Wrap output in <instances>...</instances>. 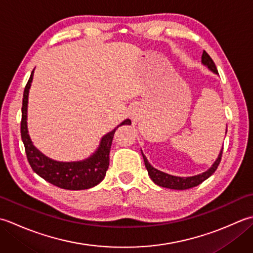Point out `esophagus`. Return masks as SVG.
<instances>
[{"instance_id":"obj_1","label":"esophagus","mask_w":253,"mask_h":253,"mask_svg":"<svg viewBox=\"0 0 253 253\" xmlns=\"http://www.w3.org/2000/svg\"><path fill=\"white\" fill-rule=\"evenodd\" d=\"M140 113H141L140 107L138 105H132L129 109V112H128V115H129L131 120H136V118L140 116Z\"/></svg>"}]
</instances>
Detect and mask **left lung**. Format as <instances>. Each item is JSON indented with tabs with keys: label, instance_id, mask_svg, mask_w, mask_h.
I'll list each match as a JSON object with an SVG mask.
<instances>
[{
	"label": "left lung",
	"instance_id": "obj_1",
	"mask_svg": "<svg viewBox=\"0 0 253 253\" xmlns=\"http://www.w3.org/2000/svg\"><path fill=\"white\" fill-rule=\"evenodd\" d=\"M201 62L203 65H206L210 69V71L215 73V74H218L215 64H214L213 60L210 57V55L206 51H203V53H202ZM222 153H223V149L221 150V152H219L215 162L213 163V165L207 171H204V173H202V174H199L196 176H190V177H178V176L166 174V173H164V171H161L157 169H154L153 166L148 162V160L146 157H144L143 153H142V157H143L144 164H146V168H147L150 178H151L155 182V184L161 186V187H164V188H169V189L185 190V189H189V188L200 185L201 182L208 179L209 177L216 170L217 166L219 165V162H221Z\"/></svg>",
	"mask_w": 253,
	"mask_h": 253
}]
</instances>
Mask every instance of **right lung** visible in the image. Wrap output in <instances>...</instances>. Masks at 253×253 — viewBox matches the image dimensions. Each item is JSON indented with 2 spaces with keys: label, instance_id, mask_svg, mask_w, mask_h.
Listing matches in <instances>:
<instances>
[{
  "label": "right lung",
  "instance_id": "1",
  "mask_svg": "<svg viewBox=\"0 0 253 253\" xmlns=\"http://www.w3.org/2000/svg\"><path fill=\"white\" fill-rule=\"evenodd\" d=\"M34 71H32L24 90L20 123L21 140L24 142L27 159H28L31 169L42 178L51 182L52 185L62 188V189L84 190L96 186L103 180L106 170L109 169L110 151L115 130L122 125H130L131 121H124L115 129L103 136L96 151L84 161L58 162V161L45 157L32 144L28 135V128H27V106H28V94L32 77H34Z\"/></svg>",
  "mask_w": 253,
  "mask_h": 253
}]
</instances>
